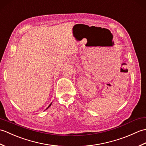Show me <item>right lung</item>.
Here are the masks:
<instances>
[{"mask_svg":"<svg viewBox=\"0 0 146 146\" xmlns=\"http://www.w3.org/2000/svg\"><path fill=\"white\" fill-rule=\"evenodd\" d=\"M51 104H52V102H51V103L50 104H49V106H48V107L47 108H46V110H47V109H48V108H49V107H50V106H51Z\"/></svg>","mask_w":146,"mask_h":146,"instance_id":"add662e5","label":"right lung"}]
</instances>
